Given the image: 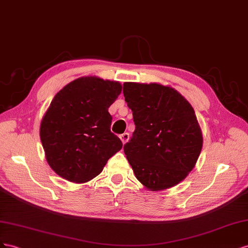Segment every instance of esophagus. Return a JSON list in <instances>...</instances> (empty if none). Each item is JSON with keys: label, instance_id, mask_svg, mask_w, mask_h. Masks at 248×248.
Returning <instances> with one entry per match:
<instances>
[{"label": "esophagus", "instance_id": "esophagus-1", "mask_svg": "<svg viewBox=\"0 0 248 248\" xmlns=\"http://www.w3.org/2000/svg\"><path fill=\"white\" fill-rule=\"evenodd\" d=\"M119 138H120V140H122L123 144H125L126 142H128V140H129V138H130L129 133H124V134H122V135L119 136Z\"/></svg>", "mask_w": 248, "mask_h": 248}]
</instances>
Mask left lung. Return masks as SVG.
I'll list each match as a JSON object with an SVG mask.
<instances>
[{"instance_id":"8db88e82","label":"left lung","mask_w":248,"mask_h":248,"mask_svg":"<svg viewBox=\"0 0 248 248\" xmlns=\"http://www.w3.org/2000/svg\"><path fill=\"white\" fill-rule=\"evenodd\" d=\"M136 129L124 151L136 179L150 191L171 188L194 168L202 133L194 109L178 90L159 83H124Z\"/></svg>"}]
</instances>
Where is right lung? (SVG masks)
Instances as JSON below:
<instances>
[{
    "label": "right lung",
    "mask_w": 248,
    "mask_h": 248,
    "mask_svg": "<svg viewBox=\"0 0 248 248\" xmlns=\"http://www.w3.org/2000/svg\"><path fill=\"white\" fill-rule=\"evenodd\" d=\"M122 84L95 76L81 77L56 94L40 123L47 164L62 179L83 184L95 178L123 142L110 130L108 109Z\"/></svg>",
    "instance_id": "obj_1"
}]
</instances>
